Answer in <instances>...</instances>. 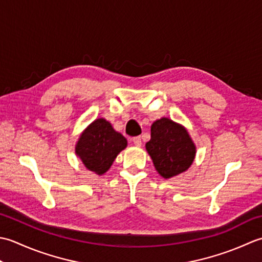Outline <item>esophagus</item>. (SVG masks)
Returning <instances> with one entry per match:
<instances>
[{"mask_svg": "<svg viewBox=\"0 0 262 262\" xmlns=\"http://www.w3.org/2000/svg\"><path fill=\"white\" fill-rule=\"evenodd\" d=\"M132 142L133 145H135L136 147H141V138L140 137H136L132 139Z\"/></svg>", "mask_w": 262, "mask_h": 262, "instance_id": "esophagus-1", "label": "esophagus"}]
</instances>
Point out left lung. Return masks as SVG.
Wrapping results in <instances>:
<instances>
[{"mask_svg": "<svg viewBox=\"0 0 262 262\" xmlns=\"http://www.w3.org/2000/svg\"><path fill=\"white\" fill-rule=\"evenodd\" d=\"M151 138L146 143L158 174L172 179L190 168L195 158L196 147L188 130L168 117L156 120L150 127Z\"/></svg>", "mask_w": 262, "mask_h": 262, "instance_id": "1", "label": "left lung"}]
</instances>
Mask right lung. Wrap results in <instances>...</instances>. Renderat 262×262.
Returning <instances> with one entry per match:
<instances>
[{
    "mask_svg": "<svg viewBox=\"0 0 262 262\" xmlns=\"http://www.w3.org/2000/svg\"><path fill=\"white\" fill-rule=\"evenodd\" d=\"M126 146V139L115 131L108 121L100 117L81 132L74 151L84 167L95 174L103 175Z\"/></svg>",
    "mask_w": 262,
    "mask_h": 262,
    "instance_id": "add662e5",
    "label": "right lung"
}]
</instances>
